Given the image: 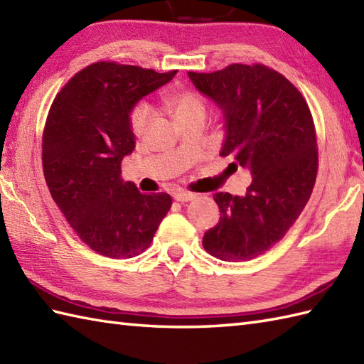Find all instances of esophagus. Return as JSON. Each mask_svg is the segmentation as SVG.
Returning <instances> with one entry per match:
<instances>
[{
  "label": "esophagus",
  "mask_w": 364,
  "mask_h": 364,
  "mask_svg": "<svg viewBox=\"0 0 364 364\" xmlns=\"http://www.w3.org/2000/svg\"><path fill=\"white\" fill-rule=\"evenodd\" d=\"M197 197V194H192V192H188V191H180L176 192V194L173 196V198L176 200V202H191V200H194Z\"/></svg>",
  "instance_id": "34e87169"
}]
</instances>
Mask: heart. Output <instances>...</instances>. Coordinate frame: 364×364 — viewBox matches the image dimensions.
Here are the masks:
<instances>
[{
	"mask_svg": "<svg viewBox=\"0 0 364 364\" xmlns=\"http://www.w3.org/2000/svg\"><path fill=\"white\" fill-rule=\"evenodd\" d=\"M175 120L180 123L191 119H205L208 112V103L202 94L196 90H178L167 98ZM151 117V109L146 103H137L128 114V125L131 133L141 136Z\"/></svg>",
	"mask_w": 364,
	"mask_h": 364,
	"instance_id": "b5f03b06",
	"label": "heart"
}]
</instances>
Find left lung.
Masks as SVG:
<instances>
[{
  "label": "left lung",
  "mask_w": 364,
  "mask_h": 364,
  "mask_svg": "<svg viewBox=\"0 0 364 364\" xmlns=\"http://www.w3.org/2000/svg\"><path fill=\"white\" fill-rule=\"evenodd\" d=\"M188 75L225 115L220 156L253 176L244 197L214 196L222 215L203 247L222 261L253 259L288 233L313 192L319 159L311 111L289 80L262 64Z\"/></svg>",
  "instance_id": "obj_1"
}]
</instances>
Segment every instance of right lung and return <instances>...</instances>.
<instances>
[{
  "label": "right lung",
  "mask_w": 364,
  "mask_h": 364,
  "mask_svg": "<svg viewBox=\"0 0 364 364\" xmlns=\"http://www.w3.org/2000/svg\"><path fill=\"white\" fill-rule=\"evenodd\" d=\"M176 70L102 60L84 67L58 92L42 136L46 186L81 241L107 258H133L149 249L172 206L166 192L142 194L120 178L134 150L128 114Z\"/></svg>",
  "instance_id": "right-lung-1"
}]
</instances>
